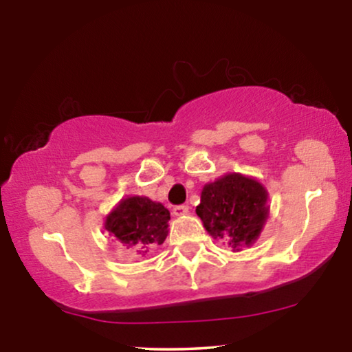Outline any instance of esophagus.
I'll list each match as a JSON object with an SVG mask.
<instances>
[{
	"mask_svg": "<svg viewBox=\"0 0 352 352\" xmlns=\"http://www.w3.org/2000/svg\"><path fill=\"white\" fill-rule=\"evenodd\" d=\"M188 210H190V207H188L186 204H182V206H175L174 209H172V214H174L175 217H183L188 214Z\"/></svg>",
	"mask_w": 352,
	"mask_h": 352,
	"instance_id": "esophagus-1",
	"label": "esophagus"
}]
</instances>
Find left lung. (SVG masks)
Wrapping results in <instances>:
<instances>
[{
    "label": "left lung",
    "mask_w": 352,
    "mask_h": 352,
    "mask_svg": "<svg viewBox=\"0 0 352 352\" xmlns=\"http://www.w3.org/2000/svg\"><path fill=\"white\" fill-rule=\"evenodd\" d=\"M196 214L212 237L241 250L263 230L270 215L268 191L255 178L226 174L202 188Z\"/></svg>",
    "instance_id": "8db88e82"
}]
</instances>
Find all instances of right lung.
I'll return each instance as SVG.
<instances>
[{"instance_id":"add662e5","label":"right lung","mask_w":352,"mask_h":352,"mask_svg":"<svg viewBox=\"0 0 352 352\" xmlns=\"http://www.w3.org/2000/svg\"><path fill=\"white\" fill-rule=\"evenodd\" d=\"M169 220V210L161 202L146 196H129L107 215L105 230L126 250L145 255L166 241Z\"/></svg>"}]
</instances>
